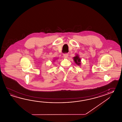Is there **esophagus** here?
Returning a JSON list of instances; mask_svg holds the SVG:
<instances>
[{"label":"esophagus","mask_w":122,"mask_h":122,"mask_svg":"<svg viewBox=\"0 0 122 122\" xmlns=\"http://www.w3.org/2000/svg\"><path fill=\"white\" fill-rule=\"evenodd\" d=\"M63 56H64V57L65 58H67V57H68V54H67V53H66V54H65Z\"/></svg>","instance_id":"34e87169"}]
</instances>
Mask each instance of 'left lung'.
Wrapping results in <instances>:
<instances>
[{"label": "left lung", "instance_id": "1", "mask_svg": "<svg viewBox=\"0 0 122 122\" xmlns=\"http://www.w3.org/2000/svg\"><path fill=\"white\" fill-rule=\"evenodd\" d=\"M73 59L76 64H77L78 65H80L81 60L80 58L78 56V55H76V56L74 57Z\"/></svg>", "mask_w": 122, "mask_h": 122}]
</instances>
